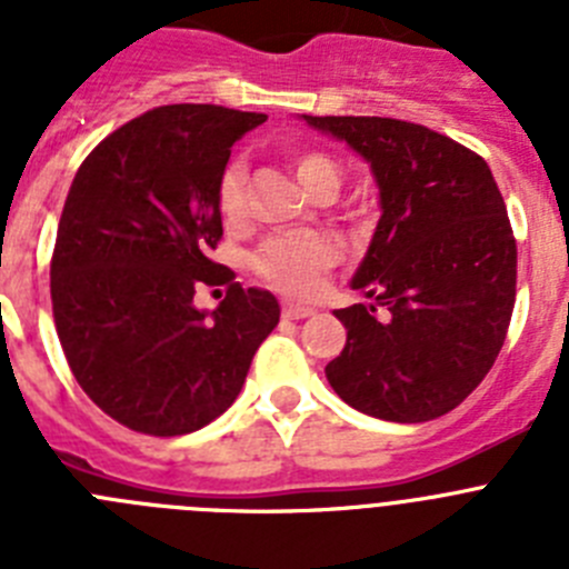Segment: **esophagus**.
<instances>
[{
	"instance_id": "esophagus-1",
	"label": "esophagus",
	"mask_w": 569,
	"mask_h": 569,
	"mask_svg": "<svg viewBox=\"0 0 569 569\" xmlns=\"http://www.w3.org/2000/svg\"><path fill=\"white\" fill-rule=\"evenodd\" d=\"M281 316H284V319H308V316H313V310L305 308V305L284 301V305H281Z\"/></svg>"
}]
</instances>
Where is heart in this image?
Segmentation results:
<instances>
[{
  "instance_id": "b5f03b06",
  "label": "heart",
  "mask_w": 569,
  "mask_h": 569,
  "mask_svg": "<svg viewBox=\"0 0 569 569\" xmlns=\"http://www.w3.org/2000/svg\"><path fill=\"white\" fill-rule=\"evenodd\" d=\"M299 182L310 193H336L341 182L339 164L319 150H293L290 156ZM248 170L241 159H230L216 182V204L228 224L244 222L248 216ZM339 259L333 239L325 233H279L264 239L250 256V268L259 279L290 296H310L319 288V276Z\"/></svg>"
}]
</instances>
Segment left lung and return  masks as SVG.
<instances>
[{"label":"left lung","mask_w":569,"mask_h":569,"mask_svg":"<svg viewBox=\"0 0 569 569\" xmlns=\"http://www.w3.org/2000/svg\"><path fill=\"white\" fill-rule=\"evenodd\" d=\"M305 122L365 156L381 196L379 228L353 276L373 305L336 310L347 345L325 367L330 387L376 419H439L490 373L510 328L516 236L499 184L479 153L425 124Z\"/></svg>","instance_id":"obj_1"}]
</instances>
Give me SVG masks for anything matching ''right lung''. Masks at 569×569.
Wrapping results in <instances>:
<instances>
[{"instance_id": "1", "label": "right lung", "mask_w": 569, "mask_h": 569, "mask_svg": "<svg viewBox=\"0 0 569 569\" xmlns=\"http://www.w3.org/2000/svg\"><path fill=\"white\" fill-rule=\"evenodd\" d=\"M264 119L162 104L104 136L73 176L50 259L53 321L79 387L136 433L184 436L222 416L279 325L270 290L210 259L219 173ZM224 280L213 315L192 308L196 289Z\"/></svg>"}]
</instances>
